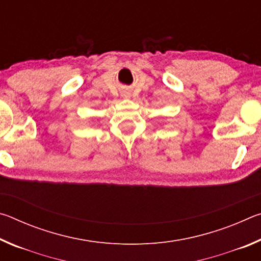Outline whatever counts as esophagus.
Listing matches in <instances>:
<instances>
[{"label":"esophagus","instance_id":"1","mask_svg":"<svg viewBox=\"0 0 261 261\" xmlns=\"http://www.w3.org/2000/svg\"><path fill=\"white\" fill-rule=\"evenodd\" d=\"M123 96H124V98H129L130 93H129V92H124V94H123Z\"/></svg>","mask_w":261,"mask_h":261}]
</instances>
